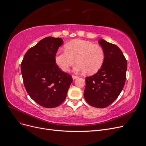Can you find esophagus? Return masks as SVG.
Instances as JSON below:
<instances>
[{"instance_id":"1","label":"esophagus","mask_w":146,"mask_h":146,"mask_svg":"<svg viewBox=\"0 0 146 146\" xmlns=\"http://www.w3.org/2000/svg\"><path fill=\"white\" fill-rule=\"evenodd\" d=\"M72 78H73V80H76V79H77V78H78V77L77 76H72Z\"/></svg>"}]
</instances>
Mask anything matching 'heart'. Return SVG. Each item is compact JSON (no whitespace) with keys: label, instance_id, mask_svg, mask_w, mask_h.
Listing matches in <instances>:
<instances>
[{"label":"heart","instance_id":"heart-1","mask_svg":"<svg viewBox=\"0 0 146 146\" xmlns=\"http://www.w3.org/2000/svg\"><path fill=\"white\" fill-rule=\"evenodd\" d=\"M105 59L103 48L92 42L74 39L65 45V50L57 52L56 64L66 72L76 61L74 70L92 75L98 72L102 66Z\"/></svg>","mask_w":146,"mask_h":146}]
</instances>
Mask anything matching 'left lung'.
<instances>
[{
    "instance_id": "8db88e82",
    "label": "left lung",
    "mask_w": 146,
    "mask_h": 146,
    "mask_svg": "<svg viewBox=\"0 0 146 146\" xmlns=\"http://www.w3.org/2000/svg\"><path fill=\"white\" fill-rule=\"evenodd\" d=\"M99 43L105 54L104 64L99 71L86 78L84 97L90 105L103 108L115 100L126 80L127 60L117 46L100 39Z\"/></svg>"
}]
</instances>
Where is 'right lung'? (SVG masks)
Here are the masks:
<instances>
[{"label": "right lung", "instance_id": "obj_1", "mask_svg": "<svg viewBox=\"0 0 146 146\" xmlns=\"http://www.w3.org/2000/svg\"><path fill=\"white\" fill-rule=\"evenodd\" d=\"M63 40L48 36L30 48L21 63V73L25 90L35 102L52 108L64 101L73 80L63 72L55 61V56Z\"/></svg>", "mask_w": 146, "mask_h": 146}]
</instances>
